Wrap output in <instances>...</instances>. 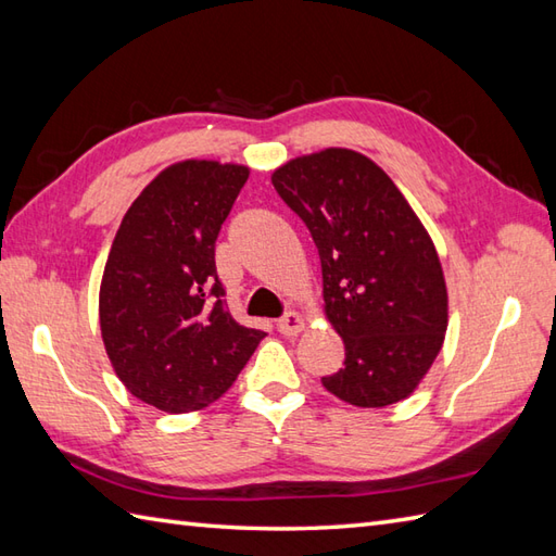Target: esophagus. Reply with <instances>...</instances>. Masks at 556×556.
Returning a JSON list of instances; mask_svg holds the SVG:
<instances>
[{
    "mask_svg": "<svg viewBox=\"0 0 556 556\" xmlns=\"http://www.w3.org/2000/svg\"><path fill=\"white\" fill-rule=\"evenodd\" d=\"M303 327H305V320L299 313H287L277 320V329L285 337H296L299 332H303Z\"/></svg>",
    "mask_w": 556,
    "mask_h": 556,
    "instance_id": "34e87169",
    "label": "esophagus"
}]
</instances>
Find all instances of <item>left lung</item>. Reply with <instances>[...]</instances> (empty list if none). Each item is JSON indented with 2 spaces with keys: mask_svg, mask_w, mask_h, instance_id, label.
Returning a JSON list of instances; mask_svg holds the SVG:
<instances>
[{
  "mask_svg": "<svg viewBox=\"0 0 556 556\" xmlns=\"http://www.w3.org/2000/svg\"><path fill=\"white\" fill-rule=\"evenodd\" d=\"M271 184L313 236L327 320L344 339V368L323 384L363 408L406 399L446 332L442 265L416 212L372 160L344 148L291 160Z\"/></svg>",
  "mask_w": 556,
  "mask_h": 556,
  "instance_id": "8db88e82",
  "label": "left lung"
}]
</instances>
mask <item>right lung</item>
I'll return each instance as SVG.
<instances>
[{
  "mask_svg": "<svg viewBox=\"0 0 556 556\" xmlns=\"http://www.w3.org/2000/svg\"><path fill=\"white\" fill-rule=\"evenodd\" d=\"M248 179L241 164L186 160L146 186L104 265L100 327L128 392L167 413L219 399L263 329L231 317L215 243Z\"/></svg>",
  "mask_w": 556,
  "mask_h": 556,
  "instance_id": "1",
  "label": "right lung"
}]
</instances>
